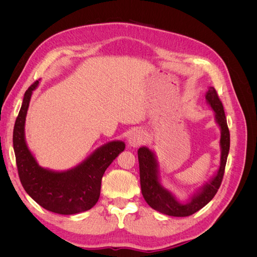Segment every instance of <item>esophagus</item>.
<instances>
[{
	"label": "esophagus",
	"instance_id": "esophagus-1",
	"mask_svg": "<svg viewBox=\"0 0 257 257\" xmlns=\"http://www.w3.org/2000/svg\"><path fill=\"white\" fill-rule=\"evenodd\" d=\"M146 142V134L144 131L137 130L132 132L131 135L128 136V144L133 147L141 146Z\"/></svg>",
	"mask_w": 257,
	"mask_h": 257
}]
</instances>
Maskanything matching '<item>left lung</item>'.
<instances>
[{"instance_id":"8db88e82","label":"left lung","mask_w":257,"mask_h":257,"mask_svg":"<svg viewBox=\"0 0 257 257\" xmlns=\"http://www.w3.org/2000/svg\"><path fill=\"white\" fill-rule=\"evenodd\" d=\"M206 99L215 113V120L221 127V164L217 174L212 180L201 189V191L192 197L189 203L181 204L172 193L164 189L160 183L158 174V163L153 152L147 147L138 149L139 175H141L142 193L147 204L159 212L170 216H189L197 212L211 200L222 183L227 155L229 151V130L227 126L223 104L213 87H210Z\"/></svg>"}]
</instances>
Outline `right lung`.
I'll return each instance as SVG.
<instances>
[{"label": "right lung", "instance_id": "1", "mask_svg": "<svg viewBox=\"0 0 257 257\" xmlns=\"http://www.w3.org/2000/svg\"><path fill=\"white\" fill-rule=\"evenodd\" d=\"M37 85L36 80L26 91L14 126L13 144L21 184L38 205L51 212L68 215L87 211L97 203L105 170L124 150L125 144L108 143L67 172H51L38 166L25 139L26 115Z\"/></svg>", "mask_w": 257, "mask_h": 257}]
</instances>
